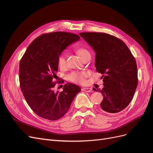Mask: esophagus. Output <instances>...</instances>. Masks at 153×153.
I'll use <instances>...</instances> for the list:
<instances>
[{
  "instance_id": "obj_1",
  "label": "esophagus",
  "mask_w": 153,
  "mask_h": 153,
  "mask_svg": "<svg viewBox=\"0 0 153 153\" xmlns=\"http://www.w3.org/2000/svg\"><path fill=\"white\" fill-rule=\"evenodd\" d=\"M82 91H84L86 92H90L92 91L91 88H88V87H85V88H82Z\"/></svg>"
}]
</instances>
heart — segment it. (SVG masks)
<instances>
[{
  "label": "heart",
  "instance_id": "1",
  "mask_svg": "<svg viewBox=\"0 0 153 153\" xmlns=\"http://www.w3.org/2000/svg\"><path fill=\"white\" fill-rule=\"evenodd\" d=\"M77 53L80 55L82 59L89 55V52L86 48L80 47L76 49ZM66 57L65 54L62 53L59 56L57 59L58 65L60 68H64L66 66ZM88 76V73L86 71H72L68 75V79L74 83L83 84L85 82V78Z\"/></svg>",
  "mask_w": 153,
  "mask_h": 153
}]
</instances>
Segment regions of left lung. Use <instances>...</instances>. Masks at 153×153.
<instances>
[{
  "label": "left lung",
  "mask_w": 153,
  "mask_h": 153,
  "mask_svg": "<svg viewBox=\"0 0 153 153\" xmlns=\"http://www.w3.org/2000/svg\"><path fill=\"white\" fill-rule=\"evenodd\" d=\"M80 36L96 53L95 67L102 74L104 87L101 110L116 114L131 102L138 84L137 66L135 57L122 40L102 32H81Z\"/></svg>",
  "instance_id": "left-lung-1"
}]
</instances>
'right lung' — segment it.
Wrapping results in <instances>:
<instances>
[{
	"label": "right lung",
	"mask_w": 153,
	"mask_h": 153,
	"mask_svg": "<svg viewBox=\"0 0 153 153\" xmlns=\"http://www.w3.org/2000/svg\"><path fill=\"white\" fill-rule=\"evenodd\" d=\"M80 39L78 35L66 32L43 34L29 45L21 59V90L27 104L39 117L50 121L61 118L81 91L78 85L71 83L64 85L62 92L53 90L57 84L53 80L58 71L59 56L68 46Z\"/></svg>",
	"instance_id": "add662e5"
}]
</instances>
